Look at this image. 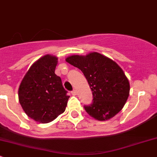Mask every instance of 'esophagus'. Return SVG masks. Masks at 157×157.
Listing matches in <instances>:
<instances>
[{"label": "esophagus", "mask_w": 157, "mask_h": 157, "mask_svg": "<svg viewBox=\"0 0 157 157\" xmlns=\"http://www.w3.org/2000/svg\"><path fill=\"white\" fill-rule=\"evenodd\" d=\"M71 94H72L73 96H76V95H77V91H76L75 90H72V91H71Z\"/></svg>", "instance_id": "esophagus-1"}]
</instances>
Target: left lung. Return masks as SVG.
I'll use <instances>...</instances> for the list:
<instances>
[{"label":"left lung","instance_id":"1","mask_svg":"<svg viewBox=\"0 0 157 157\" xmlns=\"http://www.w3.org/2000/svg\"><path fill=\"white\" fill-rule=\"evenodd\" d=\"M66 61L83 72L93 93V102L84 105L89 115L99 121L110 119L124 107L130 85L122 69L97 52L86 56L72 55Z\"/></svg>","mask_w":157,"mask_h":157}]
</instances>
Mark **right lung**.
I'll list each match as a JSON object with an SVG mask.
<instances>
[{"mask_svg":"<svg viewBox=\"0 0 157 157\" xmlns=\"http://www.w3.org/2000/svg\"><path fill=\"white\" fill-rule=\"evenodd\" d=\"M58 58L47 55L31 66L23 77L18 95L25 113L40 123H48L65 111L69 96L61 77L55 74Z\"/></svg>","mask_w":157,"mask_h":157,"instance_id":"1","label":"right lung"}]
</instances>
